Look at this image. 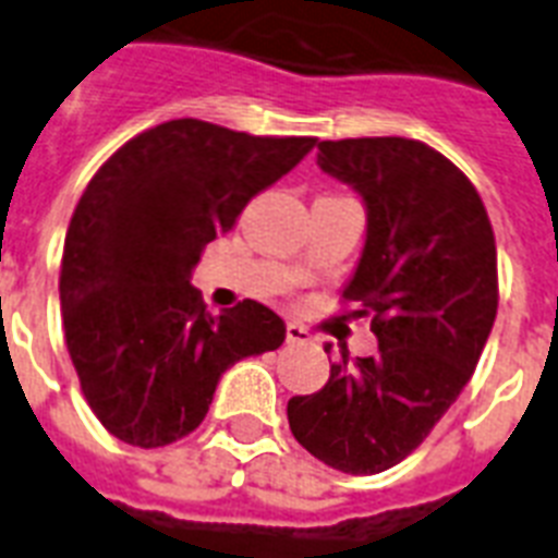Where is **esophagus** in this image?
I'll return each instance as SVG.
<instances>
[{"mask_svg": "<svg viewBox=\"0 0 558 558\" xmlns=\"http://www.w3.org/2000/svg\"><path fill=\"white\" fill-rule=\"evenodd\" d=\"M287 341L289 344H306V341H310V332H306L301 324H287Z\"/></svg>", "mask_w": 558, "mask_h": 558, "instance_id": "1", "label": "esophagus"}]
</instances>
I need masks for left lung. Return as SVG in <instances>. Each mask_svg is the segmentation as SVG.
Wrapping results in <instances>:
<instances>
[{
	"mask_svg": "<svg viewBox=\"0 0 558 558\" xmlns=\"http://www.w3.org/2000/svg\"><path fill=\"white\" fill-rule=\"evenodd\" d=\"M318 168L365 202L344 298L359 301L353 315H373L379 350H341L318 393L289 399V428L327 466L376 475L408 458L472 379L498 313L495 234L475 185L423 142H322Z\"/></svg>",
	"mask_w": 558,
	"mask_h": 558,
	"instance_id": "8db88e82",
	"label": "left lung"
}]
</instances>
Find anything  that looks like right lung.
Wrapping results in <instances>:
<instances>
[{"label": "right lung", "mask_w": 558, "mask_h": 558, "mask_svg": "<svg viewBox=\"0 0 558 558\" xmlns=\"http://www.w3.org/2000/svg\"><path fill=\"white\" fill-rule=\"evenodd\" d=\"M313 147L179 118L135 135L86 185L65 234L60 310L83 397L118 440H182L228 367L283 344L287 324L257 301L210 315L191 271Z\"/></svg>", "instance_id": "obj_1"}]
</instances>
